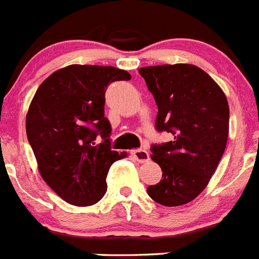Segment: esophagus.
Returning <instances> with one entry per match:
<instances>
[{
  "mask_svg": "<svg viewBox=\"0 0 259 259\" xmlns=\"http://www.w3.org/2000/svg\"><path fill=\"white\" fill-rule=\"evenodd\" d=\"M131 155L137 160L139 162H146L149 161V152L146 151L145 149H136V150H132Z\"/></svg>",
  "mask_w": 259,
  "mask_h": 259,
  "instance_id": "34e87169",
  "label": "esophagus"
}]
</instances>
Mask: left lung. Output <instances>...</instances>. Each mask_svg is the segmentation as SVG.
Listing matches in <instances>:
<instances>
[{"mask_svg":"<svg viewBox=\"0 0 259 259\" xmlns=\"http://www.w3.org/2000/svg\"><path fill=\"white\" fill-rule=\"evenodd\" d=\"M139 72L157 105L155 130L173 136L171 141L151 145L162 179L147 187V194L162 206L184 205L206 188L225 151L228 100L197 66H150Z\"/></svg>","mask_w":259,"mask_h":259,"instance_id":"obj_1","label":"left lung"}]
</instances>
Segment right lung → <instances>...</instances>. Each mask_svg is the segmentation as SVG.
Wrapping results in <instances>:
<instances>
[{"instance_id":"right-lung-1","label":"right lung","mask_w":259,"mask_h":259,"mask_svg":"<svg viewBox=\"0 0 259 259\" xmlns=\"http://www.w3.org/2000/svg\"><path fill=\"white\" fill-rule=\"evenodd\" d=\"M128 80L127 71L112 66L72 65L47 77L31 100L26 136L40 176L71 205L99 202L110 165L125 156L110 147L112 125L104 105L108 86Z\"/></svg>"}]
</instances>
